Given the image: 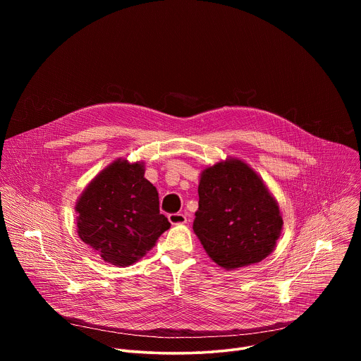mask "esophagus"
Instances as JSON below:
<instances>
[{
  "label": "esophagus",
  "mask_w": 361,
  "mask_h": 361,
  "mask_svg": "<svg viewBox=\"0 0 361 361\" xmlns=\"http://www.w3.org/2000/svg\"><path fill=\"white\" fill-rule=\"evenodd\" d=\"M169 221L171 224H185L187 223V217L181 213H174V214H170L169 216Z\"/></svg>",
  "instance_id": "1"
}]
</instances>
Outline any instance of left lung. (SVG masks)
I'll return each mask as SVG.
<instances>
[{
    "mask_svg": "<svg viewBox=\"0 0 361 361\" xmlns=\"http://www.w3.org/2000/svg\"><path fill=\"white\" fill-rule=\"evenodd\" d=\"M194 233L226 270L259 263L274 250L283 219L262 178L245 163L205 169L198 184Z\"/></svg>",
    "mask_w": 361,
    "mask_h": 361,
    "instance_id": "8db88e82",
    "label": "left lung"
}]
</instances>
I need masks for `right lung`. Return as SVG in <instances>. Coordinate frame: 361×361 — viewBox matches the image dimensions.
<instances>
[{
  "label": "right lung",
  "mask_w": 361,
  "mask_h": 361,
  "mask_svg": "<svg viewBox=\"0 0 361 361\" xmlns=\"http://www.w3.org/2000/svg\"><path fill=\"white\" fill-rule=\"evenodd\" d=\"M75 210L80 238L102 260L123 267L141 259L171 226L140 163L114 161L90 183Z\"/></svg>",
  "instance_id": "right-lung-1"
}]
</instances>
